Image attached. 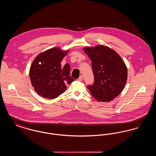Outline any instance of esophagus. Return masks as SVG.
<instances>
[{
  "mask_svg": "<svg viewBox=\"0 0 156 156\" xmlns=\"http://www.w3.org/2000/svg\"><path fill=\"white\" fill-rule=\"evenodd\" d=\"M78 80H79L80 81H82L83 80V76H82V75L80 76V77H79V78H78Z\"/></svg>",
  "mask_w": 156,
  "mask_h": 156,
  "instance_id": "34e87169",
  "label": "esophagus"
}]
</instances>
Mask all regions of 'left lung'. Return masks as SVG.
Masks as SVG:
<instances>
[{"label":"left lung","mask_w":156,"mask_h":156,"mask_svg":"<svg viewBox=\"0 0 156 156\" xmlns=\"http://www.w3.org/2000/svg\"><path fill=\"white\" fill-rule=\"evenodd\" d=\"M92 61L93 85L87 87L92 95L100 102H109L122 92L127 79L124 61L111 48L98 45L83 48Z\"/></svg>","instance_id":"left-lung-1"}]
</instances>
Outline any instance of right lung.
Listing matches in <instances>:
<instances>
[{
    "label": "right lung",
    "mask_w": 156,
    "mask_h": 156,
    "mask_svg": "<svg viewBox=\"0 0 156 156\" xmlns=\"http://www.w3.org/2000/svg\"><path fill=\"white\" fill-rule=\"evenodd\" d=\"M68 51L54 47L40 53L33 61L29 71L30 81L40 96L55 99L66 91L67 84L74 81L69 76V64L61 67V62Z\"/></svg>",
    "instance_id": "1"
}]
</instances>
